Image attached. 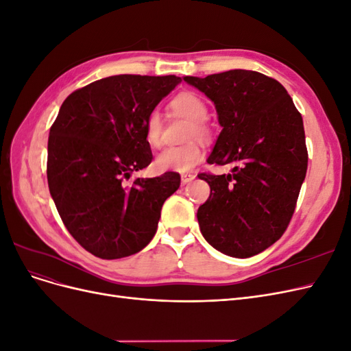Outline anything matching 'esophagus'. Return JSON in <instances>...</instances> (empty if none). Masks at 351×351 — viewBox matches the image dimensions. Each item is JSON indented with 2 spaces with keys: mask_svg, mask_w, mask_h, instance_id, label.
Returning a JSON list of instances; mask_svg holds the SVG:
<instances>
[{
  "mask_svg": "<svg viewBox=\"0 0 351 351\" xmlns=\"http://www.w3.org/2000/svg\"><path fill=\"white\" fill-rule=\"evenodd\" d=\"M195 178H196L195 174H182V182H183V184H187V183H190V182H193Z\"/></svg>",
  "mask_w": 351,
  "mask_h": 351,
  "instance_id": "esophagus-1",
  "label": "esophagus"
}]
</instances>
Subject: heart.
I'll return each mask as SVG.
<instances>
[{"label": "heart", "mask_w": 351, "mask_h": 351, "mask_svg": "<svg viewBox=\"0 0 351 351\" xmlns=\"http://www.w3.org/2000/svg\"><path fill=\"white\" fill-rule=\"evenodd\" d=\"M171 108L192 120V127L189 130V139H209V129L205 125L208 117L206 104L193 93H180L171 101ZM145 136L151 146L158 147L162 143V115L158 110H154L146 117ZM204 151L197 143H189L184 146H171L159 152L155 158V167L159 171L189 173L202 161Z\"/></svg>", "instance_id": "b5f03b06"}]
</instances>
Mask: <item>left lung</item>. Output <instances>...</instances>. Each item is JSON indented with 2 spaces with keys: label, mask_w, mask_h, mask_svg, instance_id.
Returning a JSON list of instances; mask_svg holds the SVG:
<instances>
[{
  "label": "left lung",
  "mask_w": 351,
  "mask_h": 351,
  "mask_svg": "<svg viewBox=\"0 0 351 351\" xmlns=\"http://www.w3.org/2000/svg\"><path fill=\"white\" fill-rule=\"evenodd\" d=\"M184 82L214 102L222 127L209 164L231 174H199L210 187L197 209L202 236L218 252L250 258L289 226L307 169L303 120L282 84L258 71L230 70Z\"/></svg>",
  "instance_id": "1"
}]
</instances>
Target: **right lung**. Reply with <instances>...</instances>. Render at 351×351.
I'll use <instances>...</instances> for the list:
<instances>
[{"instance_id": "1", "label": "right lung", "mask_w": 351, "mask_h": 351, "mask_svg": "<svg viewBox=\"0 0 351 351\" xmlns=\"http://www.w3.org/2000/svg\"><path fill=\"white\" fill-rule=\"evenodd\" d=\"M182 79L119 74L74 90L49 130L47 177L70 234L101 259H120L154 239L177 173L127 180L152 161L145 121Z\"/></svg>"}]
</instances>
